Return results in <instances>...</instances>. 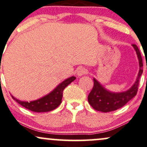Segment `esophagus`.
Here are the masks:
<instances>
[{
    "mask_svg": "<svg viewBox=\"0 0 147 147\" xmlns=\"http://www.w3.org/2000/svg\"><path fill=\"white\" fill-rule=\"evenodd\" d=\"M87 72L88 70L86 68H84V67H80V68H78V70H77V75H78V77H81L82 76V75H85Z\"/></svg>",
    "mask_w": 147,
    "mask_h": 147,
    "instance_id": "34e87169",
    "label": "esophagus"
}]
</instances>
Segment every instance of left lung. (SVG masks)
<instances>
[{
	"label": "left lung",
	"instance_id": "1",
	"mask_svg": "<svg viewBox=\"0 0 147 147\" xmlns=\"http://www.w3.org/2000/svg\"><path fill=\"white\" fill-rule=\"evenodd\" d=\"M135 49L137 58L139 60L140 70L134 84L129 89L123 92H112L106 89L101 83L94 78V86L92 90L88 96V101L96 111L107 113L116 111L120 109L127 103L129 100L133 98L138 90L139 81L143 72V63L141 53L138 47L135 44H132Z\"/></svg>",
	"mask_w": 147,
	"mask_h": 147
}]
</instances>
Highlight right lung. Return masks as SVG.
I'll return each mask as SVG.
<instances>
[{"instance_id": "add662e5", "label": "right lung", "mask_w": 147, "mask_h": 147, "mask_svg": "<svg viewBox=\"0 0 147 147\" xmlns=\"http://www.w3.org/2000/svg\"><path fill=\"white\" fill-rule=\"evenodd\" d=\"M75 79L76 78L74 76L66 79L65 80L62 82L61 84H58L51 92L38 99L34 100V101L29 102L23 101L15 98L13 96H11L15 101L18 102L20 105L29 111L37 113L49 112V111L55 109L61 104L62 98H63V90Z\"/></svg>"}]
</instances>
